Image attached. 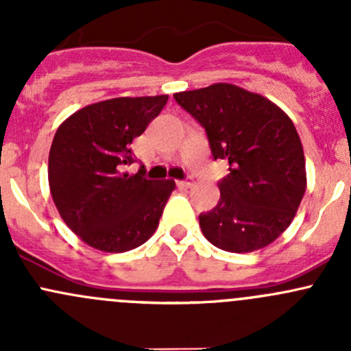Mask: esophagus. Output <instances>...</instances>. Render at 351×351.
<instances>
[{"label":"esophagus","instance_id":"1","mask_svg":"<svg viewBox=\"0 0 351 351\" xmlns=\"http://www.w3.org/2000/svg\"><path fill=\"white\" fill-rule=\"evenodd\" d=\"M178 185L182 186V189H190V186L193 185V178H192V176H186L185 180H182V182H178Z\"/></svg>","mask_w":351,"mask_h":351}]
</instances>
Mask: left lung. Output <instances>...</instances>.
Segmentation results:
<instances>
[{
	"mask_svg": "<svg viewBox=\"0 0 351 351\" xmlns=\"http://www.w3.org/2000/svg\"><path fill=\"white\" fill-rule=\"evenodd\" d=\"M173 97L205 129L212 158L229 162L217 205L198 215L205 238L231 253L274 243L306 192V161L292 120L261 95L228 83Z\"/></svg>",
	"mask_w": 351,
	"mask_h": 351,
	"instance_id": "1",
	"label": "left lung"
}]
</instances>
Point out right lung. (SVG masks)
I'll return each mask as SVG.
<instances>
[{
  "mask_svg": "<svg viewBox=\"0 0 351 351\" xmlns=\"http://www.w3.org/2000/svg\"><path fill=\"white\" fill-rule=\"evenodd\" d=\"M168 95L120 97L77 110L56 132L49 186L67 228L91 247L123 253L154 234L173 180L120 173L132 162L129 146L161 113Z\"/></svg>",
  "mask_w": 351,
  "mask_h": 351,
  "instance_id": "right-lung-1",
  "label": "right lung"
}]
</instances>
